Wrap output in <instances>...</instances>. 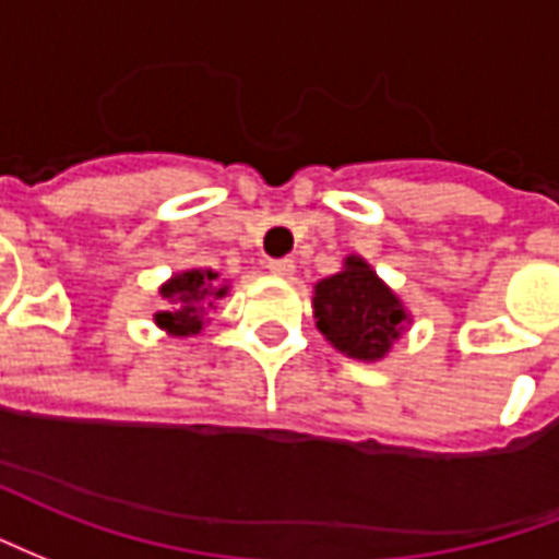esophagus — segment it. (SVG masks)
<instances>
[{
    "label": "esophagus",
    "instance_id": "esophagus-1",
    "mask_svg": "<svg viewBox=\"0 0 559 559\" xmlns=\"http://www.w3.org/2000/svg\"><path fill=\"white\" fill-rule=\"evenodd\" d=\"M267 271L274 276H292L295 274V262H292V259H271V262H267Z\"/></svg>",
    "mask_w": 559,
    "mask_h": 559
}]
</instances>
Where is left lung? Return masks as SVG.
<instances>
[{"instance_id":"obj_1","label":"left lung","mask_w":559,"mask_h":559,"mask_svg":"<svg viewBox=\"0 0 559 559\" xmlns=\"http://www.w3.org/2000/svg\"><path fill=\"white\" fill-rule=\"evenodd\" d=\"M312 304L321 333L357 360L384 357L405 321L396 295L360 259H348L345 271L321 280Z\"/></svg>"}]
</instances>
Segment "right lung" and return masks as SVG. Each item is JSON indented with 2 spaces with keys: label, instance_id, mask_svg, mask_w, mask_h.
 Segmentation results:
<instances>
[{
  "label": "right lung",
  "instance_id": "obj_1",
  "mask_svg": "<svg viewBox=\"0 0 559 559\" xmlns=\"http://www.w3.org/2000/svg\"><path fill=\"white\" fill-rule=\"evenodd\" d=\"M214 280H217L214 271H187V274L173 276L160 288L166 309L157 312V324L175 333V336L199 333L205 307H214L211 300H217L226 292V288H217Z\"/></svg>",
  "mask_w": 559,
  "mask_h": 559
}]
</instances>
